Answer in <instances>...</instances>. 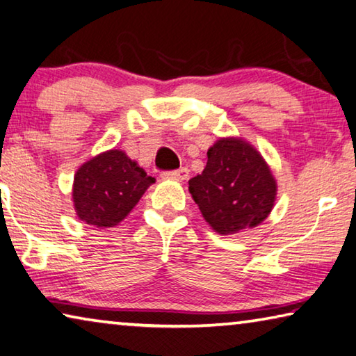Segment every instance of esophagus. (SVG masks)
I'll return each mask as SVG.
<instances>
[{
	"label": "esophagus",
	"instance_id": "esophagus-1",
	"mask_svg": "<svg viewBox=\"0 0 356 356\" xmlns=\"http://www.w3.org/2000/svg\"><path fill=\"white\" fill-rule=\"evenodd\" d=\"M162 178L184 181V179L189 178V170L186 167H181V168H178V170H173V172H164V173H162Z\"/></svg>",
	"mask_w": 356,
	"mask_h": 356
}]
</instances>
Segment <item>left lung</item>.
<instances>
[{"mask_svg":"<svg viewBox=\"0 0 356 356\" xmlns=\"http://www.w3.org/2000/svg\"><path fill=\"white\" fill-rule=\"evenodd\" d=\"M207 154V167L189 179V192L209 227L233 235L264 222L277 194L264 156L241 137L219 138Z\"/></svg>","mask_w":356,"mask_h":356,"instance_id":"1","label":"left lung"}]
</instances>
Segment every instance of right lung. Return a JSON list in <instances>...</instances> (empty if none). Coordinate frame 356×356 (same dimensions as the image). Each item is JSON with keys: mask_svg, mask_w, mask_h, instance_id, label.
<instances>
[{"mask_svg": "<svg viewBox=\"0 0 356 356\" xmlns=\"http://www.w3.org/2000/svg\"><path fill=\"white\" fill-rule=\"evenodd\" d=\"M154 181L123 149L104 151L74 175L75 214L99 229L118 225Z\"/></svg>", "mask_w": 356, "mask_h": 356, "instance_id": "add662e5", "label": "right lung"}]
</instances>
